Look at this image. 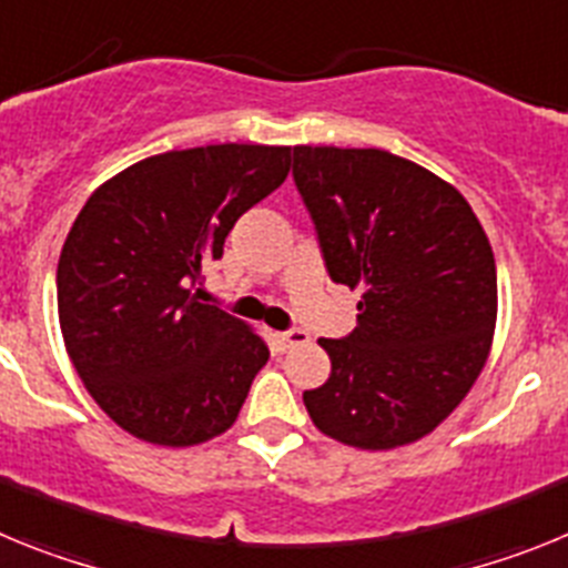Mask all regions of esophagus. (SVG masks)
Instances as JSON below:
<instances>
[{
    "label": "esophagus",
    "instance_id": "34e87169",
    "mask_svg": "<svg viewBox=\"0 0 568 568\" xmlns=\"http://www.w3.org/2000/svg\"><path fill=\"white\" fill-rule=\"evenodd\" d=\"M275 341H278L281 349H293V346L298 344H307L310 335L304 333V329L293 327V329H284V333H275Z\"/></svg>",
    "mask_w": 568,
    "mask_h": 568
}]
</instances>
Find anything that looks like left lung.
I'll use <instances>...</instances> for the list:
<instances>
[{"label": "left lung", "instance_id": "obj_1", "mask_svg": "<svg viewBox=\"0 0 568 568\" xmlns=\"http://www.w3.org/2000/svg\"><path fill=\"white\" fill-rule=\"evenodd\" d=\"M293 179L358 327L321 338L333 373L304 393L321 433L358 449L413 444L464 400L498 318L489 239L464 195L386 150H293Z\"/></svg>", "mask_w": 568, "mask_h": 568}]
</instances>
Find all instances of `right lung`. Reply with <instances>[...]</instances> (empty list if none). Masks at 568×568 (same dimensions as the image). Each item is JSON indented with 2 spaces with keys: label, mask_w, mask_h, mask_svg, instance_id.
Masks as SVG:
<instances>
[{
  "label": "right lung",
  "mask_w": 568,
  "mask_h": 568,
  "mask_svg": "<svg viewBox=\"0 0 568 568\" xmlns=\"http://www.w3.org/2000/svg\"><path fill=\"white\" fill-rule=\"evenodd\" d=\"M290 173V148L207 144L122 170L90 195L59 255V327L79 378L135 438L193 446L239 418L267 344L204 304L210 261Z\"/></svg>",
  "instance_id": "1"
}]
</instances>
